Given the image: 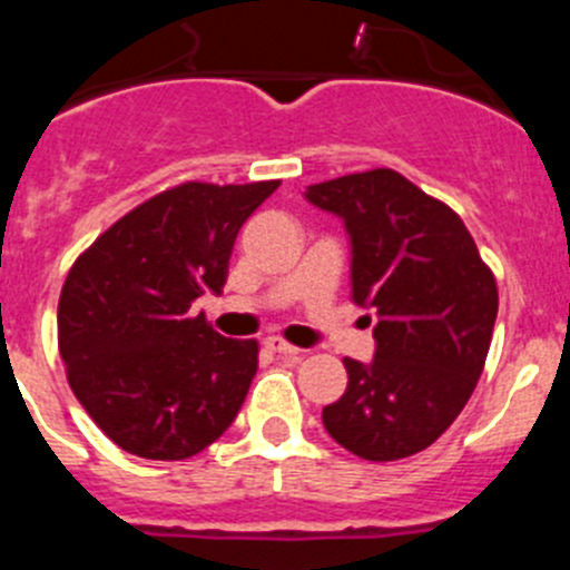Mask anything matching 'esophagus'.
<instances>
[{"label": "esophagus", "instance_id": "esophagus-1", "mask_svg": "<svg viewBox=\"0 0 570 570\" xmlns=\"http://www.w3.org/2000/svg\"><path fill=\"white\" fill-rule=\"evenodd\" d=\"M264 347L273 350V353H278V355H297V353H301V350H297L295 344L284 342V338H281V336H267V338H264Z\"/></svg>", "mask_w": 570, "mask_h": 570}]
</instances>
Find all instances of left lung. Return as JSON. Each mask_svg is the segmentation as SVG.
<instances>
[{"mask_svg": "<svg viewBox=\"0 0 570 570\" xmlns=\"http://www.w3.org/2000/svg\"><path fill=\"white\" fill-rule=\"evenodd\" d=\"M353 245V303L375 308V358H344L347 392L322 407L336 444L364 461L428 450L474 392L499 312L497 278L461 217L396 170L312 184Z\"/></svg>", "mask_w": 570, "mask_h": 570, "instance_id": "1", "label": "left lung"}]
</instances>
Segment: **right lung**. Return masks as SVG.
<instances>
[{
	"label": "right lung",
	"instance_id": "add662e5",
	"mask_svg": "<svg viewBox=\"0 0 570 570\" xmlns=\"http://www.w3.org/2000/svg\"><path fill=\"white\" fill-rule=\"evenodd\" d=\"M281 181H184L126 212L68 269L57 344L71 392L120 450L184 461L243 407L256 338H226L193 314L220 295L234 239Z\"/></svg>",
	"mask_w": 570,
	"mask_h": 570
}]
</instances>
